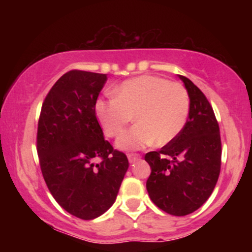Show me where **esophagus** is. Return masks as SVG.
<instances>
[{"label":"esophagus","mask_w":252,"mask_h":252,"mask_svg":"<svg viewBox=\"0 0 252 252\" xmlns=\"http://www.w3.org/2000/svg\"><path fill=\"white\" fill-rule=\"evenodd\" d=\"M140 158H141L140 154H128V160H129L130 163L135 162V161L140 160Z\"/></svg>","instance_id":"obj_1"}]
</instances>
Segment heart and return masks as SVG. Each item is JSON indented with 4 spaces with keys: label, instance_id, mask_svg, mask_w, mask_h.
Returning a JSON list of instances; mask_svg holds the SVG:
<instances>
[{
    "label": "heart",
    "instance_id": "b5f03b06",
    "mask_svg": "<svg viewBox=\"0 0 252 252\" xmlns=\"http://www.w3.org/2000/svg\"><path fill=\"white\" fill-rule=\"evenodd\" d=\"M114 97L94 103V115L109 137H117L132 120L136 124L118 138L122 150H137L174 141L185 128L189 114V97L180 83L162 77L140 76L114 90Z\"/></svg>",
    "mask_w": 252,
    "mask_h": 252
}]
</instances>
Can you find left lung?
<instances>
[{
	"label": "left lung",
	"instance_id": "8db88e82",
	"mask_svg": "<svg viewBox=\"0 0 252 252\" xmlns=\"http://www.w3.org/2000/svg\"><path fill=\"white\" fill-rule=\"evenodd\" d=\"M189 97L186 126L174 141L144 160L152 173L148 194L158 209L172 216H187L204 204L220 173L221 141L212 106L189 78L179 76Z\"/></svg>",
	"mask_w": 252,
	"mask_h": 252
}]
</instances>
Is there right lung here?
<instances>
[{
    "instance_id": "right-lung-1",
    "label": "right lung",
    "mask_w": 252,
    "mask_h": 252,
    "mask_svg": "<svg viewBox=\"0 0 252 252\" xmlns=\"http://www.w3.org/2000/svg\"><path fill=\"white\" fill-rule=\"evenodd\" d=\"M106 74L72 70L43 100L36 149L46 185L72 216L91 220L112 206L129 162L104 140L94 103ZM101 158L97 165L93 161Z\"/></svg>"
}]
</instances>
